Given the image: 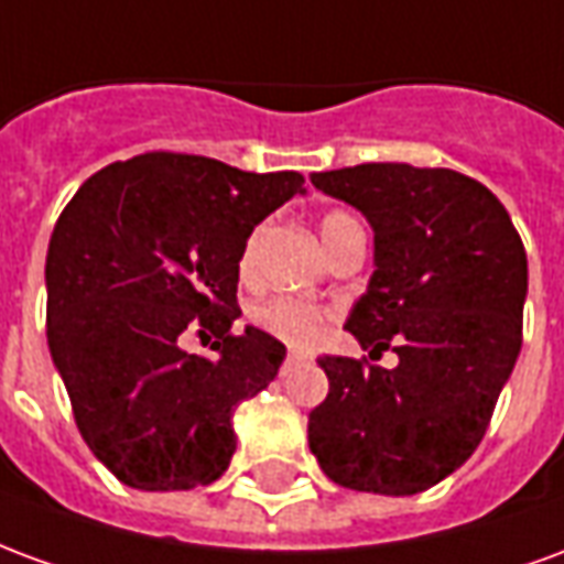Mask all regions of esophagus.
Returning a JSON list of instances; mask_svg holds the SVG:
<instances>
[{"mask_svg": "<svg viewBox=\"0 0 564 564\" xmlns=\"http://www.w3.org/2000/svg\"><path fill=\"white\" fill-rule=\"evenodd\" d=\"M299 359H305V356L299 354V350H290V354H286V359H283V368L295 366V362H299Z\"/></svg>", "mask_w": 564, "mask_h": 564, "instance_id": "34e87169", "label": "esophagus"}]
</instances>
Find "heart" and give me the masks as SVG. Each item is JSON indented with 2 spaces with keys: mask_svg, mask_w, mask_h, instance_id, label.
Returning <instances> with one entry per match:
<instances>
[{
  "mask_svg": "<svg viewBox=\"0 0 564 564\" xmlns=\"http://www.w3.org/2000/svg\"><path fill=\"white\" fill-rule=\"evenodd\" d=\"M359 223L350 214L344 210H329L323 220H319V235L326 247H332L344 232L356 229ZM269 232V223H259L253 232L247 235L245 247H241V257H238V274L241 281H250L257 274V253L262 238ZM326 311L314 302H305V299H293V295H278L271 302H262L250 311V319L257 323L259 329L269 332L274 338H281L286 344H295V347H307L314 344L326 329Z\"/></svg>",
  "mask_w": 564,
  "mask_h": 564,
  "instance_id": "heart-1",
  "label": "heart"
}]
</instances>
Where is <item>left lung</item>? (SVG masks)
Here are the masks:
<instances>
[{"label":"left lung","mask_w":564,"mask_h":564,"mask_svg":"<svg viewBox=\"0 0 564 564\" xmlns=\"http://www.w3.org/2000/svg\"><path fill=\"white\" fill-rule=\"evenodd\" d=\"M311 181L375 229V274L347 332L368 356L392 347L399 366L319 356L329 395L307 444L338 486L414 496L484 441L522 347L525 247L505 205L453 169L366 162Z\"/></svg>","instance_id":"1"}]
</instances>
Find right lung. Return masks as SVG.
Listing matches in <instances>:
<instances>
[{
	"label": "right lung",
	"instance_id": "obj_1",
	"mask_svg": "<svg viewBox=\"0 0 564 564\" xmlns=\"http://www.w3.org/2000/svg\"><path fill=\"white\" fill-rule=\"evenodd\" d=\"M302 184L153 150L105 165L63 208L44 265L47 347L80 437L120 484L196 489L229 468L235 408L286 356L269 332H232L238 257ZM186 330L214 334L215 356L186 355Z\"/></svg>",
	"mask_w": 564,
	"mask_h": 564
}]
</instances>
